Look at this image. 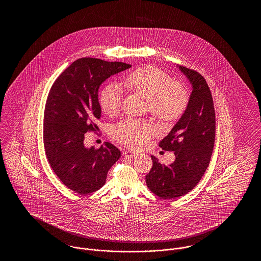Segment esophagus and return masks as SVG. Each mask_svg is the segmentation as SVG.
Here are the masks:
<instances>
[{
	"label": "esophagus",
	"mask_w": 261,
	"mask_h": 261,
	"mask_svg": "<svg viewBox=\"0 0 261 261\" xmlns=\"http://www.w3.org/2000/svg\"><path fill=\"white\" fill-rule=\"evenodd\" d=\"M125 156L126 158H130V159H132V158H136L138 156V152H135V151H133V150H125L124 153Z\"/></svg>",
	"instance_id": "1"
}]
</instances>
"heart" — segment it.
<instances>
[{
  "label": "heart",
  "mask_w": 261,
  "mask_h": 261,
  "mask_svg": "<svg viewBox=\"0 0 261 261\" xmlns=\"http://www.w3.org/2000/svg\"><path fill=\"white\" fill-rule=\"evenodd\" d=\"M124 85L148 98L149 112L163 122L177 120L189 103L186 89L154 66H143L129 73L125 77ZM121 100L122 90L117 84H107L99 92V108L107 115L116 114ZM154 129V125L149 120L125 118L112 127V135L124 146L141 148L147 144Z\"/></svg>",
  "instance_id": "obj_1"
}]
</instances>
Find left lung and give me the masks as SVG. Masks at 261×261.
Wrapping results in <instances>:
<instances>
[{
	"mask_svg": "<svg viewBox=\"0 0 261 261\" xmlns=\"http://www.w3.org/2000/svg\"><path fill=\"white\" fill-rule=\"evenodd\" d=\"M179 69L192 84V94L186 111L160 143L176 159L165 166L151 155L152 167L146 176L149 190L165 199L182 197L197 186L211 162L215 140V112L205 79L185 66Z\"/></svg>",
	"mask_w": 261,
	"mask_h": 261,
	"instance_id": "left-lung-1",
	"label": "left lung"
}]
</instances>
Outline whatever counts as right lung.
Wrapping results in <instances>:
<instances>
[{
  "mask_svg": "<svg viewBox=\"0 0 261 261\" xmlns=\"http://www.w3.org/2000/svg\"><path fill=\"white\" fill-rule=\"evenodd\" d=\"M130 67L124 62L78 59L50 88L44 113L45 152L59 179L77 194L88 195L103 186L109 170L121 156L111 143L88 149L84 139L88 131L99 130V86Z\"/></svg>",
  "mask_w": 261,
  "mask_h": 261,
  "instance_id": "obj_1",
  "label": "right lung"
}]
</instances>
